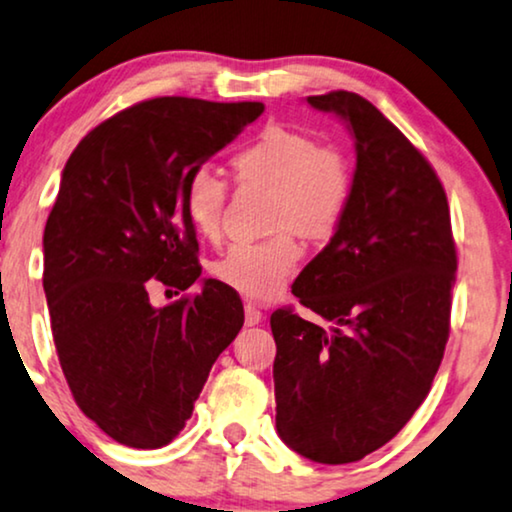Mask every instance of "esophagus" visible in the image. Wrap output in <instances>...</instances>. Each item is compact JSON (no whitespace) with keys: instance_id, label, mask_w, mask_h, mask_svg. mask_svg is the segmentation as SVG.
Wrapping results in <instances>:
<instances>
[{"instance_id":"obj_1","label":"esophagus","mask_w":512,"mask_h":512,"mask_svg":"<svg viewBox=\"0 0 512 512\" xmlns=\"http://www.w3.org/2000/svg\"><path fill=\"white\" fill-rule=\"evenodd\" d=\"M262 311L257 309L255 304H245V325L252 327V325H260L262 323Z\"/></svg>"}]
</instances>
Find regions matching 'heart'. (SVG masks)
Returning a JSON list of instances; mask_svg holds the SVG:
<instances>
[{"label": "heart", "instance_id": "b5f03b06", "mask_svg": "<svg viewBox=\"0 0 512 512\" xmlns=\"http://www.w3.org/2000/svg\"><path fill=\"white\" fill-rule=\"evenodd\" d=\"M238 180L271 189V227L281 234L262 243H236L210 267L215 281L238 295L269 302L302 260L295 234L325 241L344 222L351 170L344 156L288 126H267L231 159ZM227 185L199 168L185 185V213L196 234L215 241L222 231Z\"/></svg>", "mask_w": 512, "mask_h": 512}]
</instances>
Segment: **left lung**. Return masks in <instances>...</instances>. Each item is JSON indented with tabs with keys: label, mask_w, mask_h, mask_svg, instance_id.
I'll use <instances>...</instances> for the list:
<instances>
[{
	"label": "left lung",
	"mask_w": 512,
	"mask_h": 512,
	"mask_svg": "<svg viewBox=\"0 0 512 512\" xmlns=\"http://www.w3.org/2000/svg\"><path fill=\"white\" fill-rule=\"evenodd\" d=\"M356 138L344 222L292 295L332 327L283 306L276 431L318 463L360 461L400 433L431 391L449 339L456 245L447 194L426 156L358 93L309 95Z\"/></svg>",
	"instance_id": "8db88e82"
}]
</instances>
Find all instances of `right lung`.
Masks as SVG:
<instances>
[{
	"label": "right lung",
	"mask_w": 512,
	"mask_h": 512,
	"mask_svg": "<svg viewBox=\"0 0 512 512\" xmlns=\"http://www.w3.org/2000/svg\"><path fill=\"white\" fill-rule=\"evenodd\" d=\"M262 112V102L142 100L65 163L44 229L53 344L79 410L121 445H168L243 327L241 297L213 278L161 309L149 288L154 278L187 290L201 276L185 185Z\"/></svg>",
	"instance_id": "1"
}]
</instances>
